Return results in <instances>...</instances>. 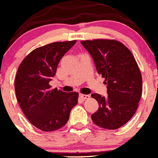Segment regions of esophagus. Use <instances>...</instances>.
<instances>
[{"label":"esophagus","instance_id":"34e87169","mask_svg":"<svg viewBox=\"0 0 158 158\" xmlns=\"http://www.w3.org/2000/svg\"><path fill=\"white\" fill-rule=\"evenodd\" d=\"M79 97H80L81 99H83V100H85V99L90 98V95H88V94H79Z\"/></svg>","mask_w":158,"mask_h":158}]
</instances>
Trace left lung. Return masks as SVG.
Instances as JSON below:
<instances>
[{"label": "left lung", "mask_w": 158, "mask_h": 158, "mask_svg": "<svg viewBox=\"0 0 158 158\" xmlns=\"http://www.w3.org/2000/svg\"><path fill=\"white\" fill-rule=\"evenodd\" d=\"M81 43L107 85L106 98L91 94L99 106L91 119L102 128L116 130L133 116L142 95V76L137 63L131 51L115 40L97 39Z\"/></svg>", "instance_id": "obj_1"}]
</instances>
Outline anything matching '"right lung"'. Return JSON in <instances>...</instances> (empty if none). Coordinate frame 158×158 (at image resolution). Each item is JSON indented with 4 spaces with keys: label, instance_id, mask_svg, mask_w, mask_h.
I'll list each match as a JSON object with an SVG mask.
<instances>
[{
    "label": "right lung",
    "instance_id": "right-lung-1",
    "mask_svg": "<svg viewBox=\"0 0 158 158\" xmlns=\"http://www.w3.org/2000/svg\"><path fill=\"white\" fill-rule=\"evenodd\" d=\"M77 40L52 43L31 51L19 65L15 81L18 102L31 125L52 132L66 125L78 93L52 89L58 64Z\"/></svg>",
    "mask_w": 158,
    "mask_h": 158
}]
</instances>
